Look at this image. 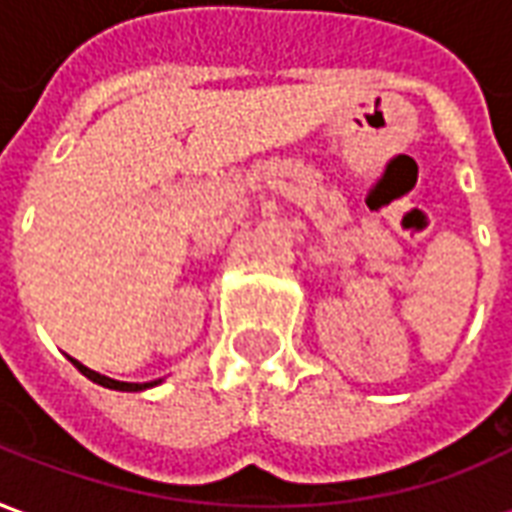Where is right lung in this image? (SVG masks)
<instances>
[{"label":"right lung","instance_id":"right-lung-1","mask_svg":"<svg viewBox=\"0 0 512 512\" xmlns=\"http://www.w3.org/2000/svg\"><path fill=\"white\" fill-rule=\"evenodd\" d=\"M73 365H76V370L82 373V376H87L90 381H95V384L106 386V389H117V392H145V389H150V386H158L161 384V378L158 381H147V384H131V381H115V378L109 376H101V373H95V370H90V367H84L82 362H76L73 356H68Z\"/></svg>","mask_w":512,"mask_h":512}]
</instances>
